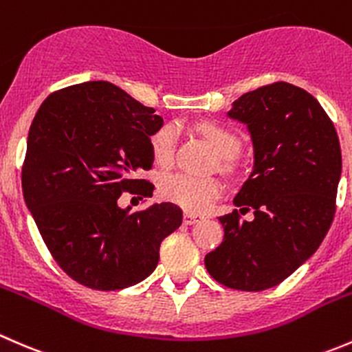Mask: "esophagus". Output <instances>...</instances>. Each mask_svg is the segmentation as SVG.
Listing matches in <instances>:
<instances>
[{"mask_svg":"<svg viewBox=\"0 0 352 352\" xmlns=\"http://www.w3.org/2000/svg\"><path fill=\"white\" fill-rule=\"evenodd\" d=\"M198 221H201V215L191 214V212H184V215H183V222H184V224H186V226L195 224V222H198Z\"/></svg>","mask_w":352,"mask_h":352,"instance_id":"1","label":"esophagus"}]
</instances>
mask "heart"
<instances>
[{"label":"heart","instance_id":"obj_1","mask_svg":"<svg viewBox=\"0 0 352 352\" xmlns=\"http://www.w3.org/2000/svg\"><path fill=\"white\" fill-rule=\"evenodd\" d=\"M198 131L204 135L212 151L222 159V168L229 169V159L238 155L241 142L228 128L215 123H201ZM151 151L159 166H169L176 154V130L164 124L151 137ZM222 186L215 177H197L183 173H175L162 177L161 195L168 201L179 205L190 212H205L210 208L215 198L221 195Z\"/></svg>","mask_w":352,"mask_h":352}]
</instances>
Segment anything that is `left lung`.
<instances>
[{
	"label": "left lung",
	"mask_w": 352,
	"mask_h": 352,
	"mask_svg": "<svg viewBox=\"0 0 352 352\" xmlns=\"http://www.w3.org/2000/svg\"><path fill=\"white\" fill-rule=\"evenodd\" d=\"M229 118L248 126L252 175L234 197L238 210L219 217L224 239L205 256L217 283L238 291L277 286L306 262L336 214L342 155L333 123L299 87L276 82L234 100Z\"/></svg>",
	"instance_id": "left-lung-1"
}]
</instances>
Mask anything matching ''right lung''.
I'll use <instances>...</instances> for the list:
<instances>
[{
	"label": "right lung",
	"mask_w": 352,
	"mask_h": 352,
	"mask_svg": "<svg viewBox=\"0 0 352 352\" xmlns=\"http://www.w3.org/2000/svg\"><path fill=\"white\" fill-rule=\"evenodd\" d=\"M155 109L109 82H85L51 94L27 138L22 191L56 263L82 286L118 291L151 276L162 239L183 222L175 204L130 214L118 198L152 197L135 177L154 162Z\"/></svg>",
	"instance_id": "right-lung-1"
}]
</instances>
